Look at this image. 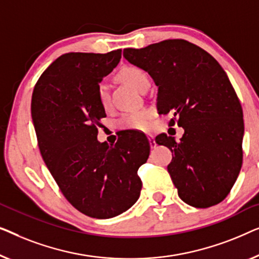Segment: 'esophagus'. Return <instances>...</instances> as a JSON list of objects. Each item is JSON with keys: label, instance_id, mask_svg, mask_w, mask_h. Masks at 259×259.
<instances>
[{"label": "esophagus", "instance_id": "1", "mask_svg": "<svg viewBox=\"0 0 259 259\" xmlns=\"http://www.w3.org/2000/svg\"><path fill=\"white\" fill-rule=\"evenodd\" d=\"M148 140H149V143H150V147H151V148H155V147H156L155 137H154V136H151V135H149V136H148Z\"/></svg>", "mask_w": 259, "mask_h": 259}]
</instances>
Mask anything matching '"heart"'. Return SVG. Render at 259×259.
Instances as JSON below:
<instances>
[{"label": "heart", "instance_id": "1", "mask_svg": "<svg viewBox=\"0 0 259 259\" xmlns=\"http://www.w3.org/2000/svg\"><path fill=\"white\" fill-rule=\"evenodd\" d=\"M117 77L119 81L126 83L133 87L138 92H143V89L149 84V77L144 70L141 68L128 65L119 70ZM97 100L104 109H107L110 104V96H109V89L104 83H101L97 87ZM152 112L149 109H142L138 111L126 112L119 119V126L126 130H147L150 125Z\"/></svg>", "mask_w": 259, "mask_h": 259}]
</instances>
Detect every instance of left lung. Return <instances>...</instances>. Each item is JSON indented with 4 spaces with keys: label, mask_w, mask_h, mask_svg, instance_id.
I'll use <instances>...</instances> for the list:
<instances>
[{
    "label": "left lung",
    "mask_w": 259,
    "mask_h": 259,
    "mask_svg": "<svg viewBox=\"0 0 259 259\" xmlns=\"http://www.w3.org/2000/svg\"><path fill=\"white\" fill-rule=\"evenodd\" d=\"M123 56L158 87V114H172L169 125L184 129L180 142L166 134L155 140L174 154L167 172L180 198L201 209L221 203L243 162V110L227 72L209 53L185 39L126 48Z\"/></svg>",
    "instance_id": "left-lung-1"
}]
</instances>
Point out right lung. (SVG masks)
<instances>
[{"label": "right lung", "mask_w": 259, "mask_h": 259, "mask_svg": "<svg viewBox=\"0 0 259 259\" xmlns=\"http://www.w3.org/2000/svg\"><path fill=\"white\" fill-rule=\"evenodd\" d=\"M121 56V49L64 54L46 69L31 97L43 161L68 202L98 220L118 216L136 203L142 189L138 167L150 154L147 136L137 131L111 147L97 141L105 117L97 87Z\"/></svg>", "instance_id": "add662e5"}]
</instances>
